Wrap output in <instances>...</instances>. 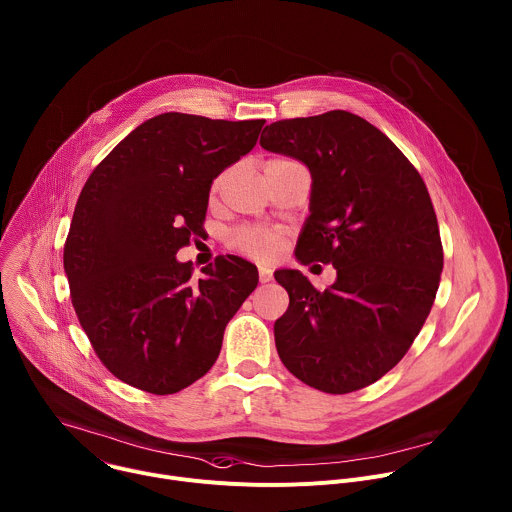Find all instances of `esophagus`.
I'll return each mask as SVG.
<instances>
[{
	"label": "esophagus",
	"mask_w": 512,
	"mask_h": 512,
	"mask_svg": "<svg viewBox=\"0 0 512 512\" xmlns=\"http://www.w3.org/2000/svg\"><path fill=\"white\" fill-rule=\"evenodd\" d=\"M273 279V271L269 267H259V281L269 283Z\"/></svg>",
	"instance_id": "1"
}]
</instances>
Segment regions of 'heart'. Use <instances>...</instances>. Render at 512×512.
I'll list each match as a JSON object with an SVG mask.
<instances>
[{"mask_svg": "<svg viewBox=\"0 0 512 512\" xmlns=\"http://www.w3.org/2000/svg\"><path fill=\"white\" fill-rule=\"evenodd\" d=\"M233 245L235 249H239L249 257H255L259 261H271L279 251L281 239L273 231L251 227V229L239 231L233 239Z\"/></svg>", "mask_w": 512, "mask_h": 512, "instance_id": "heart-1", "label": "heart"}]
</instances>
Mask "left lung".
Listing matches in <instances>:
<instances>
[{
    "instance_id": "obj_1",
    "label": "left lung",
    "mask_w": 512,
    "mask_h": 512,
    "mask_svg": "<svg viewBox=\"0 0 512 512\" xmlns=\"http://www.w3.org/2000/svg\"><path fill=\"white\" fill-rule=\"evenodd\" d=\"M263 132L265 150L311 173L297 261L337 271L325 291L297 269L275 271L289 293L273 325L277 354L315 390H362L406 356L438 291L444 255L428 189L400 148L352 112L279 120Z\"/></svg>"
}]
</instances>
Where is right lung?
<instances>
[{
  "label": "right lung",
  "mask_w": 512,
  "mask_h": 512,
  "mask_svg": "<svg viewBox=\"0 0 512 512\" xmlns=\"http://www.w3.org/2000/svg\"><path fill=\"white\" fill-rule=\"evenodd\" d=\"M263 124L164 112L118 142L86 181L64 271L96 356L124 384L175 394L217 362L257 267L227 255L193 279L175 255L201 229L213 181L251 152Z\"/></svg>",
  "instance_id": "obj_1"
}]
</instances>
